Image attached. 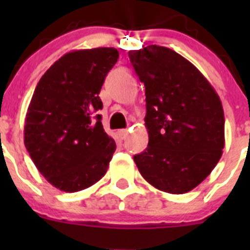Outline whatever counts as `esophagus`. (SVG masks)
<instances>
[{"mask_svg": "<svg viewBox=\"0 0 250 250\" xmlns=\"http://www.w3.org/2000/svg\"><path fill=\"white\" fill-rule=\"evenodd\" d=\"M118 135L121 140H125L127 138V135H129V131L127 130H120V131H118Z\"/></svg>", "mask_w": 250, "mask_h": 250, "instance_id": "1", "label": "esophagus"}]
</instances>
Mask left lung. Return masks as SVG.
Returning <instances> with one entry per match:
<instances>
[{"mask_svg":"<svg viewBox=\"0 0 250 250\" xmlns=\"http://www.w3.org/2000/svg\"><path fill=\"white\" fill-rule=\"evenodd\" d=\"M145 85L147 147L134 156L149 184L170 194L193 190L224 149V111L204 75L182 55L158 45L129 51Z\"/></svg>","mask_w":250,"mask_h":250,"instance_id":"left-lung-1","label":"left lung"}]
</instances>
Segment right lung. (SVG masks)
I'll use <instances>...</instances> for the list:
<instances>
[{
  "instance_id": "obj_1",
  "label": "right lung",
  "mask_w": 250,
  "mask_h": 250,
  "mask_svg": "<svg viewBox=\"0 0 250 250\" xmlns=\"http://www.w3.org/2000/svg\"><path fill=\"white\" fill-rule=\"evenodd\" d=\"M114 47L74 50L40 79L28 105L23 141L37 170L55 188L75 193L106 174L116 149L105 132L99 98L116 63Z\"/></svg>"
}]
</instances>
